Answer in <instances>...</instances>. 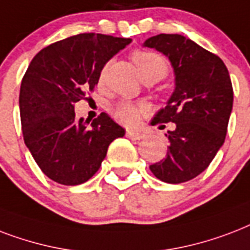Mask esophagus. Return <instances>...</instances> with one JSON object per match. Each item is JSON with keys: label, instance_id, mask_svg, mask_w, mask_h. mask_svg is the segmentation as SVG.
I'll list each match as a JSON object with an SVG mask.
<instances>
[{"label": "esophagus", "instance_id": "esophagus-1", "mask_svg": "<svg viewBox=\"0 0 250 250\" xmlns=\"http://www.w3.org/2000/svg\"><path fill=\"white\" fill-rule=\"evenodd\" d=\"M126 137L130 139H137V141H141V139L146 138V135L143 134V133H139V131H131V130L126 131Z\"/></svg>", "mask_w": 250, "mask_h": 250}]
</instances>
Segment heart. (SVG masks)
Listing matches in <instances>:
<instances>
[{"label": "heart", "instance_id": "1", "mask_svg": "<svg viewBox=\"0 0 250 250\" xmlns=\"http://www.w3.org/2000/svg\"><path fill=\"white\" fill-rule=\"evenodd\" d=\"M131 60L137 66L139 75L143 81H159L164 78L168 73V62L160 53L145 49H137L131 53ZM105 75V67L99 73L98 81L102 83ZM145 111L143 104L133 103V102H120L111 108L112 117L124 125H133L137 123L141 113Z\"/></svg>", "mask_w": 250, "mask_h": 250}]
</instances>
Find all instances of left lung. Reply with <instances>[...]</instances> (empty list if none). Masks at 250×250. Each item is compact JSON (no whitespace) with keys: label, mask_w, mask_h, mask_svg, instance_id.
I'll use <instances>...</instances> for the list:
<instances>
[{"label":"left lung","mask_w":250,"mask_h":250,"mask_svg":"<svg viewBox=\"0 0 250 250\" xmlns=\"http://www.w3.org/2000/svg\"><path fill=\"white\" fill-rule=\"evenodd\" d=\"M145 46L167 56L176 75L175 92L151 121L175 123L176 129L166 134V158L150 169L164 183H185L208 167L224 143L233 103L231 78L220 57L183 35H156Z\"/></svg>","instance_id":"1"}]
</instances>
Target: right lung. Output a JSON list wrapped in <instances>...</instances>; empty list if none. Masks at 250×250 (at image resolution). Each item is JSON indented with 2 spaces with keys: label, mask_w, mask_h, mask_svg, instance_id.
Here are the masks:
<instances>
[{
  "label": "right lung",
  "mask_w": 250,
  "mask_h": 250,
  "mask_svg": "<svg viewBox=\"0 0 250 250\" xmlns=\"http://www.w3.org/2000/svg\"><path fill=\"white\" fill-rule=\"evenodd\" d=\"M131 42L79 34L42 48L22 79L19 109L23 139L40 169L62 185H79L98 172L112 141L125 130L102 113L77 120L74 104L94 91L100 70Z\"/></svg>",
  "instance_id": "1"
}]
</instances>
